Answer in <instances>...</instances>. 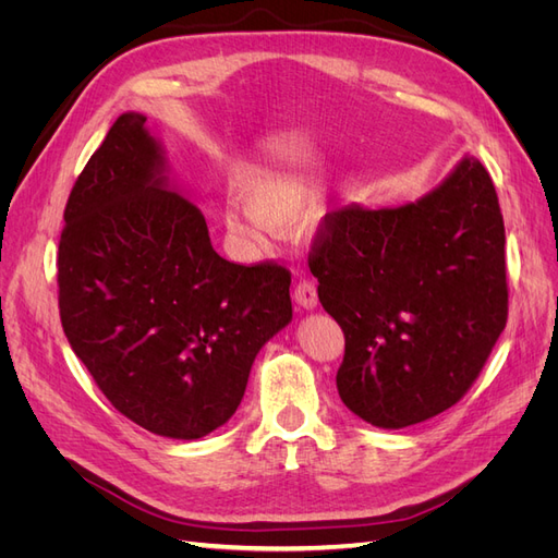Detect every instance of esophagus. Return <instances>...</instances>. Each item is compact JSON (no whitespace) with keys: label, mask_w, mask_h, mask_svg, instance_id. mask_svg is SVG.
I'll return each instance as SVG.
<instances>
[{"label":"esophagus","mask_w":558,"mask_h":558,"mask_svg":"<svg viewBox=\"0 0 558 558\" xmlns=\"http://www.w3.org/2000/svg\"><path fill=\"white\" fill-rule=\"evenodd\" d=\"M295 302L300 307L305 310H314L316 302H318V295H316V283L312 279H300L298 286H295Z\"/></svg>","instance_id":"1"}]
</instances>
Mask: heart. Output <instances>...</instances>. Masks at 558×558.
<instances>
[{
  "mask_svg": "<svg viewBox=\"0 0 558 558\" xmlns=\"http://www.w3.org/2000/svg\"><path fill=\"white\" fill-rule=\"evenodd\" d=\"M238 195L244 209L256 218V221H244L238 214H228L226 226L234 238H240L248 246L263 244L265 228L257 223L258 220L265 226L283 228L293 221L307 202V193L298 181L275 174H260L244 181Z\"/></svg>",
  "mask_w": 558,
  "mask_h": 558,
  "instance_id": "obj_1",
  "label": "heart"
}]
</instances>
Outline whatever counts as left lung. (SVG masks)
<instances>
[{
	"instance_id": "1",
	"label": "left lung",
	"mask_w": 558,
	"mask_h": 558,
	"mask_svg": "<svg viewBox=\"0 0 558 558\" xmlns=\"http://www.w3.org/2000/svg\"><path fill=\"white\" fill-rule=\"evenodd\" d=\"M310 269L344 332L337 391L379 428L459 402L508 324L502 214L477 158L410 205L328 211Z\"/></svg>"
}]
</instances>
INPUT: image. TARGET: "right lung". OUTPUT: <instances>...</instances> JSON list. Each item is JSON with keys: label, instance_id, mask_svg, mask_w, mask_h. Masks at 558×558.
<instances>
[{"label": "right lung", "instance_id": "obj_1", "mask_svg": "<svg viewBox=\"0 0 558 558\" xmlns=\"http://www.w3.org/2000/svg\"><path fill=\"white\" fill-rule=\"evenodd\" d=\"M289 286L275 260L218 256L202 211L167 189L146 116H118L66 199L58 246L64 335L118 412L174 440L223 426L293 318Z\"/></svg>", "mask_w": 558, "mask_h": 558}]
</instances>
